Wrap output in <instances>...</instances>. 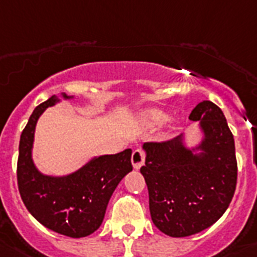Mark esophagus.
Returning a JSON list of instances; mask_svg holds the SVG:
<instances>
[{
	"label": "esophagus",
	"mask_w": 257,
	"mask_h": 257,
	"mask_svg": "<svg viewBox=\"0 0 257 257\" xmlns=\"http://www.w3.org/2000/svg\"><path fill=\"white\" fill-rule=\"evenodd\" d=\"M144 152L142 150H135L131 156V163H133L134 169H139L144 164Z\"/></svg>",
	"instance_id": "1"
}]
</instances>
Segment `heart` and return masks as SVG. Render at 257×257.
<instances>
[{"label":"heart","mask_w":257,"mask_h":257,"mask_svg":"<svg viewBox=\"0 0 257 257\" xmlns=\"http://www.w3.org/2000/svg\"><path fill=\"white\" fill-rule=\"evenodd\" d=\"M171 115L165 110L159 107H151V109L144 110L142 113V123L146 127H158L160 124L168 122Z\"/></svg>","instance_id":"heart-1"}]
</instances>
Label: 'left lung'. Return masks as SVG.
<instances>
[{"mask_svg":"<svg viewBox=\"0 0 257 257\" xmlns=\"http://www.w3.org/2000/svg\"><path fill=\"white\" fill-rule=\"evenodd\" d=\"M201 139L186 135L164 143H144L141 168L150 194V213L159 230L184 238L206 230L227 210L236 186L234 137L223 111L211 101L192 110Z\"/></svg>","mask_w":257,"mask_h":257,"instance_id":"8db88e82","label":"left lung"}]
</instances>
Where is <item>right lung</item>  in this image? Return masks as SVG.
<instances>
[{"instance_id": "add662e5", "label": "right lung", "mask_w": 257, "mask_h": 257, "mask_svg": "<svg viewBox=\"0 0 257 257\" xmlns=\"http://www.w3.org/2000/svg\"><path fill=\"white\" fill-rule=\"evenodd\" d=\"M75 95H52L35 107L19 141L18 188L25 206L44 227L69 238H84L102 224L111 194L133 171L131 150L94 156L64 176L44 175L34 163L35 127L47 107Z\"/></svg>"}]
</instances>
